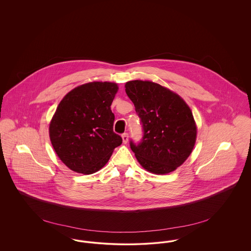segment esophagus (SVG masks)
Masks as SVG:
<instances>
[{
    "instance_id": "esophagus-1",
    "label": "esophagus",
    "mask_w": 251,
    "mask_h": 251,
    "mask_svg": "<svg viewBox=\"0 0 251 251\" xmlns=\"http://www.w3.org/2000/svg\"><path fill=\"white\" fill-rule=\"evenodd\" d=\"M128 139H129V134L127 132H124L122 134V140H123V143L126 144L128 142Z\"/></svg>"
}]
</instances>
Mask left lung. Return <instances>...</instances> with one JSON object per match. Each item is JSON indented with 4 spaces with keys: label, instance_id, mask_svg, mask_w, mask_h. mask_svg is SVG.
Returning <instances> with one entry per match:
<instances>
[{
    "label": "left lung",
    "instance_id": "left-lung-1",
    "mask_svg": "<svg viewBox=\"0 0 251 251\" xmlns=\"http://www.w3.org/2000/svg\"><path fill=\"white\" fill-rule=\"evenodd\" d=\"M125 88L143 127L141 142L130 141L137 161L154 174L174 171L191 154L196 143L191 109L178 94L153 82L130 81Z\"/></svg>",
    "mask_w": 251,
    "mask_h": 251
}]
</instances>
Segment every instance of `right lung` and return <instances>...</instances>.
Returning a JSON list of instances; mask_svg holds the SVG:
<instances>
[{
    "label": "right lung",
    "instance_id": "right-lung-1",
    "mask_svg": "<svg viewBox=\"0 0 251 251\" xmlns=\"http://www.w3.org/2000/svg\"><path fill=\"white\" fill-rule=\"evenodd\" d=\"M119 86L92 82L63 98L50 123V139L60 160L77 173L92 174L104 167L122 143L113 131L111 104Z\"/></svg>",
    "mask_w": 251,
    "mask_h": 251
}]
</instances>
